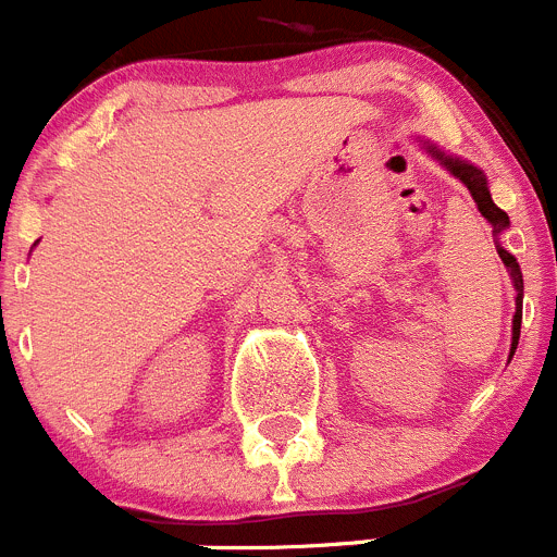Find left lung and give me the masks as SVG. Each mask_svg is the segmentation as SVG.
Segmentation results:
<instances>
[{"mask_svg":"<svg viewBox=\"0 0 557 557\" xmlns=\"http://www.w3.org/2000/svg\"><path fill=\"white\" fill-rule=\"evenodd\" d=\"M430 152H432V156H437V159H441V161H444L446 166H449L451 175H457V178H460L462 184L469 186V191H471V198H474L476 209L482 211V218H485L491 225H494L496 234H499V231L508 228V214H505V211H502L499 206H496L494 200H491L488 181H485V175H482V172L476 170V166L466 164V161H460V159H446L444 152L435 150V147H430ZM496 250H499V259H502V262H505V268H508L510 275H513V287H516V293H519V295H516V304H519V309H516V314H513V343H510V354H513L516 346H519V329H521V289H524V282H521L519 262H516L513 256H510L505 248H496Z\"/></svg>","mask_w":557,"mask_h":557,"instance_id":"8db88e82","label":"left lung"}]
</instances>
